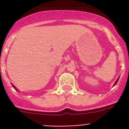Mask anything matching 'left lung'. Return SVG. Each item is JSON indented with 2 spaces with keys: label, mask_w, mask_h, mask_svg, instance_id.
<instances>
[{
  "label": "left lung",
  "mask_w": 129,
  "mask_h": 129,
  "mask_svg": "<svg viewBox=\"0 0 129 129\" xmlns=\"http://www.w3.org/2000/svg\"><path fill=\"white\" fill-rule=\"evenodd\" d=\"M118 80H119V79H118L117 80V81L115 82V84H114V85H116V84H117V82H118Z\"/></svg>",
  "instance_id": "1"
}]
</instances>
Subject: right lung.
<instances>
[{
    "label": "right lung",
    "mask_w": 129,
    "mask_h": 129,
    "mask_svg": "<svg viewBox=\"0 0 129 129\" xmlns=\"http://www.w3.org/2000/svg\"><path fill=\"white\" fill-rule=\"evenodd\" d=\"M13 85V87H14V89H16L17 90V89H16V87H15V86H14V85Z\"/></svg>",
    "instance_id": "obj_1"
}]
</instances>
